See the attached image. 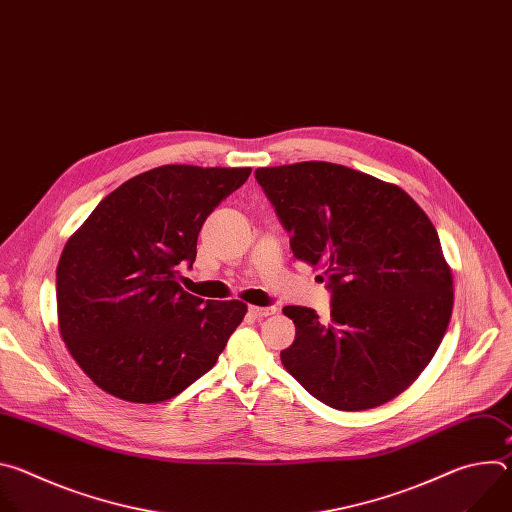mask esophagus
I'll list each match as a JSON object with an SVG mask.
<instances>
[{
	"instance_id": "34e87169",
	"label": "esophagus",
	"mask_w": 512,
	"mask_h": 512,
	"mask_svg": "<svg viewBox=\"0 0 512 512\" xmlns=\"http://www.w3.org/2000/svg\"><path fill=\"white\" fill-rule=\"evenodd\" d=\"M277 308L275 306H265V308H259V306H249V314L255 316V318H267L271 314H275Z\"/></svg>"
}]
</instances>
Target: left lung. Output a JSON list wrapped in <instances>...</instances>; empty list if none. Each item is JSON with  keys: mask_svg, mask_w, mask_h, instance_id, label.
<instances>
[{"mask_svg": "<svg viewBox=\"0 0 512 512\" xmlns=\"http://www.w3.org/2000/svg\"><path fill=\"white\" fill-rule=\"evenodd\" d=\"M296 259L322 265L330 322L285 306L296 340L281 362L340 411L379 407L427 367L448 330L452 273L427 214L399 186L330 162L259 168Z\"/></svg>", "mask_w": 512, "mask_h": 512, "instance_id": "8db88e82", "label": "left lung"}]
</instances>
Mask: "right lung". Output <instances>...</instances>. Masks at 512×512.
<instances>
[{"label":"right lung","mask_w":512,"mask_h":512,"mask_svg":"<svg viewBox=\"0 0 512 512\" xmlns=\"http://www.w3.org/2000/svg\"><path fill=\"white\" fill-rule=\"evenodd\" d=\"M249 174L154 168L105 196L68 239L56 267L58 324L97 387L123 401L160 403L214 367L247 306L188 294L178 267H192L208 214Z\"/></svg>","instance_id":"add662e5"}]
</instances>
